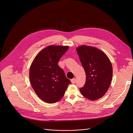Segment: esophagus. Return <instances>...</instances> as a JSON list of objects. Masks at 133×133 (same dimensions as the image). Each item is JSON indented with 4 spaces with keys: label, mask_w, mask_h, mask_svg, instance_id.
<instances>
[{
    "label": "esophagus",
    "mask_w": 133,
    "mask_h": 133,
    "mask_svg": "<svg viewBox=\"0 0 133 133\" xmlns=\"http://www.w3.org/2000/svg\"><path fill=\"white\" fill-rule=\"evenodd\" d=\"M75 82H76V80H75V78H73V79H72L71 80V83L74 84V83H75Z\"/></svg>",
    "instance_id": "esophagus-1"
}]
</instances>
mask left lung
Here are the masks:
<instances>
[{
	"label": "left lung",
	"mask_w": 133,
	"mask_h": 133,
	"mask_svg": "<svg viewBox=\"0 0 133 133\" xmlns=\"http://www.w3.org/2000/svg\"><path fill=\"white\" fill-rule=\"evenodd\" d=\"M76 51L86 74L85 84L79 89L80 92L91 100L102 98L112 79V68L109 59L103 51L91 46H80Z\"/></svg>",
	"instance_id": "obj_1"
}]
</instances>
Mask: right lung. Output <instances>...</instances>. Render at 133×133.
Segmentation results:
<instances>
[{"label": "right lung", "instance_id": "add662e5", "mask_svg": "<svg viewBox=\"0 0 133 133\" xmlns=\"http://www.w3.org/2000/svg\"><path fill=\"white\" fill-rule=\"evenodd\" d=\"M67 46L50 45L36 56L29 70V78L35 93L44 102L54 103L64 96L71 82L58 65Z\"/></svg>", "mask_w": 133, "mask_h": 133}]
</instances>
